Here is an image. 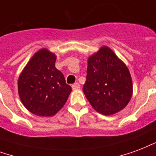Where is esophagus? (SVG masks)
Here are the masks:
<instances>
[{
  "mask_svg": "<svg viewBox=\"0 0 156 156\" xmlns=\"http://www.w3.org/2000/svg\"><path fill=\"white\" fill-rule=\"evenodd\" d=\"M80 87V84L78 83H75L72 85V88L73 89H78Z\"/></svg>",
  "mask_w": 156,
  "mask_h": 156,
  "instance_id": "1",
  "label": "esophagus"
}]
</instances>
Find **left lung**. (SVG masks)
<instances>
[{
  "label": "left lung",
  "mask_w": 156,
  "mask_h": 156,
  "mask_svg": "<svg viewBox=\"0 0 156 156\" xmlns=\"http://www.w3.org/2000/svg\"><path fill=\"white\" fill-rule=\"evenodd\" d=\"M83 91L97 112L112 115L122 110L131 99V74L112 50L104 46L87 60Z\"/></svg>",
  "instance_id": "obj_1"
}]
</instances>
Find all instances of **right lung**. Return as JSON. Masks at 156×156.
<instances>
[{
    "label": "right lung",
    "mask_w": 156,
    "mask_h": 156,
    "mask_svg": "<svg viewBox=\"0 0 156 156\" xmlns=\"http://www.w3.org/2000/svg\"><path fill=\"white\" fill-rule=\"evenodd\" d=\"M56 56L43 49L37 52L23 70L18 80L20 100L37 116L55 115L65 104L72 87L55 68Z\"/></svg>",
    "instance_id": "right-lung-1"
}]
</instances>
